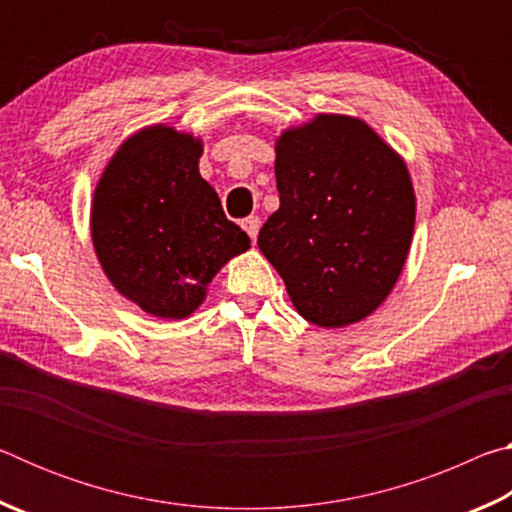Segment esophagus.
Wrapping results in <instances>:
<instances>
[{
  "label": "esophagus",
  "mask_w": 512,
  "mask_h": 512,
  "mask_svg": "<svg viewBox=\"0 0 512 512\" xmlns=\"http://www.w3.org/2000/svg\"><path fill=\"white\" fill-rule=\"evenodd\" d=\"M244 230H246V235L250 237V241H255L257 239V232H259V228H262V221L257 219V216H248V219H244Z\"/></svg>",
  "instance_id": "obj_1"
}]
</instances>
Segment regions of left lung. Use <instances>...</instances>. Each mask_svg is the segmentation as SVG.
<instances>
[{
    "label": "left lung",
    "mask_w": 512,
    "mask_h": 512,
    "mask_svg": "<svg viewBox=\"0 0 512 512\" xmlns=\"http://www.w3.org/2000/svg\"><path fill=\"white\" fill-rule=\"evenodd\" d=\"M280 207L257 246L318 327L370 316L409 255L415 192L406 162L363 119L316 115L275 140Z\"/></svg>",
    "instance_id": "obj_1"
}]
</instances>
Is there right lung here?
Returning <instances> with one entry per match:
<instances>
[{
    "instance_id": "1",
    "label": "right lung",
    "mask_w": 512,
    "mask_h": 512,
    "mask_svg": "<svg viewBox=\"0 0 512 512\" xmlns=\"http://www.w3.org/2000/svg\"><path fill=\"white\" fill-rule=\"evenodd\" d=\"M203 140L167 124L133 133L94 187L90 232L121 296L155 318H187L250 239L198 173Z\"/></svg>"
}]
</instances>
